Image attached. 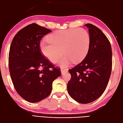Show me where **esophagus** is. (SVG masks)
Masks as SVG:
<instances>
[{"label": "esophagus", "mask_w": 123, "mask_h": 123, "mask_svg": "<svg viewBox=\"0 0 123 123\" xmlns=\"http://www.w3.org/2000/svg\"><path fill=\"white\" fill-rule=\"evenodd\" d=\"M67 71H68V70H66V69L61 70V74H62H62H64L65 73L67 72Z\"/></svg>", "instance_id": "1"}]
</instances>
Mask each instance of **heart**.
Returning <instances> with one entry per match:
<instances>
[{
	"label": "heart",
	"mask_w": 123,
	"mask_h": 123,
	"mask_svg": "<svg viewBox=\"0 0 123 123\" xmlns=\"http://www.w3.org/2000/svg\"><path fill=\"white\" fill-rule=\"evenodd\" d=\"M48 39L49 40L40 43L41 51L53 63L59 60L63 52L65 56L59 63L62 68L67 67L72 61L79 63L83 61L90 46V34L83 28L58 30L50 34Z\"/></svg>",
	"instance_id": "obj_1"
}]
</instances>
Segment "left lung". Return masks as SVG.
<instances>
[{
  "label": "left lung",
  "instance_id": "8db88e82",
  "mask_svg": "<svg viewBox=\"0 0 123 123\" xmlns=\"http://www.w3.org/2000/svg\"><path fill=\"white\" fill-rule=\"evenodd\" d=\"M90 46L84 60L69 70L70 96L76 102L88 104L99 98L105 91L112 69V50L109 41L96 26L87 24Z\"/></svg>",
  "mask_w": 123,
  "mask_h": 123
}]
</instances>
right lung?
<instances>
[{
    "label": "right lung",
    "instance_id": "add662e5",
    "mask_svg": "<svg viewBox=\"0 0 123 123\" xmlns=\"http://www.w3.org/2000/svg\"><path fill=\"white\" fill-rule=\"evenodd\" d=\"M51 32L33 23L18 31L11 44V79L18 94L29 102L37 103L47 98L53 81L61 75L60 70L54 67L40 50L41 39Z\"/></svg>",
    "mask_w": 123,
    "mask_h": 123
}]
</instances>
